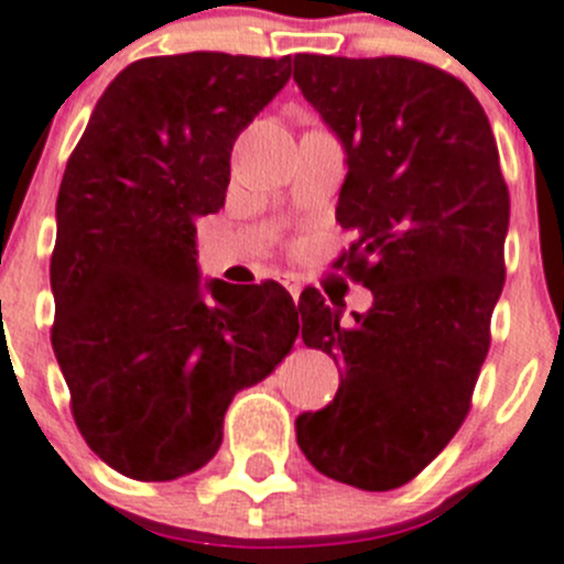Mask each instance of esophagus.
<instances>
[{"instance_id": "esophagus-1", "label": "esophagus", "mask_w": 564, "mask_h": 564, "mask_svg": "<svg viewBox=\"0 0 564 564\" xmlns=\"http://www.w3.org/2000/svg\"><path fill=\"white\" fill-rule=\"evenodd\" d=\"M286 289H289V294H292L294 303H297V300H300V286H297V283H286Z\"/></svg>"}]
</instances>
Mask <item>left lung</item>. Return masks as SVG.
<instances>
[{"label":"left lung","instance_id":"obj_1","mask_svg":"<svg viewBox=\"0 0 564 564\" xmlns=\"http://www.w3.org/2000/svg\"><path fill=\"white\" fill-rule=\"evenodd\" d=\"M294 83L347 152L336 270L372 292L341 323L314 292L303 341L334 356V403L297 417L306 459L350 487L412 481L454 440L501 297L509 188L487 113L459 77L412 57L294 55Z\"/></svg>","mask_w":564,"mask_h":564}]
</instances>
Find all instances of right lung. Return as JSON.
<instances>
[{
    "mask_svg": "<svg viewBox=\"0 0 564 564\" xmlns=\"http://www.w3.org/2000/svg\"><path fill=\"white\" fill-rule=\"evenodd\" d=\"M289 57H141L68 155L50 261L52 350L88 448L135 481L199 470L234 394L297 339L292 294L197 272V223L225 205L230 150L286 86Z\"/></svg>",
    "mask_w": 564,
    "mask_h": 564,
    "instance_id": "add662e5",
    "label": "right lung"
}]
</instances>
